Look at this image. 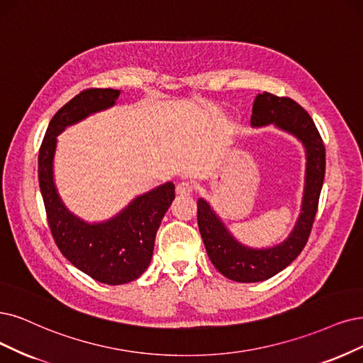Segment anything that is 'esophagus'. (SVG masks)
Returning <instances> with one entry per match:
<instances>
[{"label": "esophagus", "mask_w": 363, "mask_h": 363, "mask_svg": "<svg viewBox=\"0 0 363 363\" xmlns=\"http://www.w3.org/2000/svg\"><path fill=\"white\" fill-rule=\"evenodd\" d=\"M177 193L181 196H189L193 193V185L190 182H179L177 185Z\"/></svg>", "instance_id": "1"}]
</instances>
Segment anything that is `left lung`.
<instances>
[{"instance_id": "8db88e82", "label": "left lung", "mask_w": 363, "mask_h": 363, "mask_svg": "<svg viewBox=\"0 0 363 363\" xmlns=\"http://www.w3.org/2000/svg\"><path fill=\"white\" fill-rule=\"evenodd\" d=\"M274 125L296 138L305 150V184L301 213L290 235L277 245L251 248L227 229L205 199L197 200V223L212 264L236 283H259L281 272L296 259L310 236L325 179V145L306 111L287 97L259 94L252 104L251 127Z\"/></svg>"}]
</instances>
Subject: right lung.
<instances>
[{"instance_id":"right-lung-1","label":"right lung","mask_w":363,"mask_h":363,"mask_svg":"<svg viewBox=\"0 0 363 363\" xmlns=\"http://www.w3.org/2000/svg\"><path fill=\"white\" fill-rule=\"evenodd\" d=\"M119 96V89L111 88L80 92L50 119L38 154L40 191L60 251L79 271L109 286L127 284L150 266L157 230L174 199V185L161 184L134 197L112 218L89 223L64 205L53 177V160L58 136L67 127L111 109Z\"/></svg>"}]
</instances>
